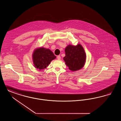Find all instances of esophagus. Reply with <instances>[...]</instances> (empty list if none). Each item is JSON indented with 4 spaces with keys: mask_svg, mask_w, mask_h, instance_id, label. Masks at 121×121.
<instances>
[{
    "mask_svg": "<svg viewBox=\"0 0 121 121\" xmlns=\"http://www.w3.org/2000/svg\"><path fill=\"white\" fill-rule=\"evenodd\" d=\"M57 58L58 59V60H60L61 59V56L60 55H58L57 57Z\"/></svg>",
    "mask_w": 121,
    "mask_h": 121,
    "instance_id": "esophagus-1",
    "label": "esophagus"
}]
</instances>
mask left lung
I'll use <instances>...</instances> for the list:
<instances>
[{
	"label": "left lung",
	"mask_w": 121,
	"mask_h": 121,
	"mask_svg": "<svg viewBox=\"0 0 121 121\" xmlns=\"http://www.w3.org/2000/svg\"><path fill=\"white\" fill-rule=\"evenodd\" d=\"M65 56L63 57L65 64L70 70L78 71L83 68L86 62V56L82 45L68 44L65 48Z\"/></svg>",
	"instance_id": "1"
}]
</instances>
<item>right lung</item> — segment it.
Segmentation results:
<instances>
[{
	"label": "right lung",
	"mask_w": 121,
	"mask_h": 121,
	"mask_svg": "<svg viewBox=\"0 0 121 121\" xmlns=\"http://www.w3.org/2000/svg\"><path fill=\"white\" fill-rule=\"evenodd\" d=\"M32 58L35 68L39 71H42L56 57L51 50L42 47L34 49Z\"/></svg>",
	"instance_id": "right-lung-1"
}]
</instances>
